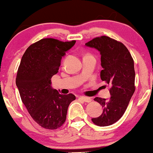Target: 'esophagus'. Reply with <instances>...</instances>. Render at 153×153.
Listing matches in <instances>:
<instances>
[{
    "label": "esophagus",
    "mask_w": 153,
    "mask_h": 153,
    "mask_svg": "<svg viewBox=\"0 0 153 153\" xmlns=\"http://www.w3.org/2000/svg\"><path fill=\"white\" fill-rule=\"evenodd\" d=\"M79 99H80V100H82V101H84V102L89 103V102H91V98L85 97V96H80V97H79Z\"/></svg>",
    "instance_id": "obj_1"
}]
</instances>
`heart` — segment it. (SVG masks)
Instances as JSON below:
<instances>
[{
  "label": "heart",
  "instance_id": "1",
  "mask_svg": "<svg viewBox=\"0 0 153 153\" xmlns=\"http://www.w3.org/2000/svg\"><path fill=\"white\" fill-rule=\"evenodd\" d=\"M87 55H88V54H87ZM87 55H86V56H87Z\"/></svg>",
  "mask_w": 153,
  "mask_h": 153
}]
</instances>
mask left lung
<instances>
[{"mask_svg":"<svg viewBox=\"0 0 153 153\" xmlns=\"http://www.w3.org/2000/svg\"><path fill=\"white\" fill-rule=\"evenodd\" d=\"M85 45L100 52L103 68L101 79L110 85L109 99H94L103 110L101 115L91 120L100 127L111 125L124 114L134 93V60L124 45L108 36L96 37Z\"/></svg>","mask_w":153,"mask_h":153,"instance_id":"8db88e82","label":"left lung"}]
</instances>
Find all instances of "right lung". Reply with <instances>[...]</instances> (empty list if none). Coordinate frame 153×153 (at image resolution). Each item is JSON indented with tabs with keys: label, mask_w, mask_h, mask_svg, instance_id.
Returning a JSON list of instances; mask_svg holds the SVG:
<instances>
[{
	"label": "right lung",
	"mask_w": 153,
	"mask_h": 153,
	"mask_svg": "<svg viewBox=\"0 0 153 153\" xmlns=\"http://www.w3.org/2000/svg\"><path fill=\"white\" fill-rule=\"evenodd\" d=\"M75 44L45 38L30 45L22 56L16 83L22 102L32 119L47 129H58L66 120L73 94H60L51 86L62 57Z\"/></svg>",
	"instance_id": "add662e5"
}]
</instances>
